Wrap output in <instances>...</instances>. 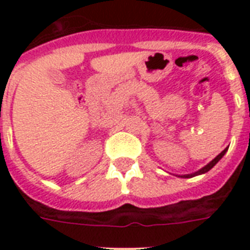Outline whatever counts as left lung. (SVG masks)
Returning a JSON list of instances; mask_svg holds the SVG:
<instances>
[{"label":"left lung","instance_id":"left-lung-1","mask_svg":"<svg viewBox=\"0 0 250 250\" xmlns=\"http://www.w3.org/2000/svg\"><path fill=\"white\" fill-rule=\"evenodd\" d=\"M227 149H229V148H226L225 150H223V152H222L221 154H218V156L215 157V158H214V160L211 161L210 164L206 165L205 167H202L201 170L197 171V172H194V174H192V175H184V178H192V176H196V175H200V174H204V172H208V171H209L210 168H213V167L215 166V165H217V162H218V161H219V160H221L222 157L225 156V153L227 152Z\"/></svg>","mask_w":250,"mask_h":250}]
</instances>
